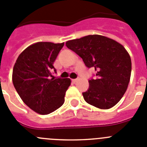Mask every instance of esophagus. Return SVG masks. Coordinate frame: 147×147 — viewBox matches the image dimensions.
<instances>
[{
    "label": "esophagus",
    "instance_id": "34e87169",
    "mask_svg": "<svg viewBox=\"0 0 147 147\" xmlns=\"http://www.w3.org/2000/svg\"><path fill=\"white\" fill-rule=\"evenodd\" d=\"M77 81H78V79H72V82L73 83V84H75Z\"/></svg>",
    "mask_w": 147,
    "mask_h": 147
}]
</instances>
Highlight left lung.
Here are the masks:
<instances>
[{
    "instance_id": "8db88e82",
    "label": "left lung",
    "mask_w": 147,
    "mask_h": 147,
    "mask_svg": "<svg viewBox=\"0 0 147 147\" xmlns=\"http://www.w3.org/2000/svg\"><path fill=\"white\" fill-rule=\"evenodd\" d=\"M66 45L96 72L97 78L89 80V89L83 92L85 101L100 109L118 104L127 91L132 71L131 58L123 46L100 35L68 40Z\"/></svg>"
}]
</instances>
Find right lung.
<instances>
[{
	"label": "right lung",
	"mask_w": 147,
	"mask_h": 147,
	"mask_svg": "<svg viewBox=\"0 0 147 147\" xmlns=\"http://www.w3.org/2000/svg\"><path fill=\"white\" fill-rule=\"evenodd\" d=\"M64 43L37 42L24 49L16 60L12 82L24 104L40 115H48L63 105L69 78L52 75L54 62Z\"/></svg>",
	"instance_id": "add662e5"
}]
</instances>
